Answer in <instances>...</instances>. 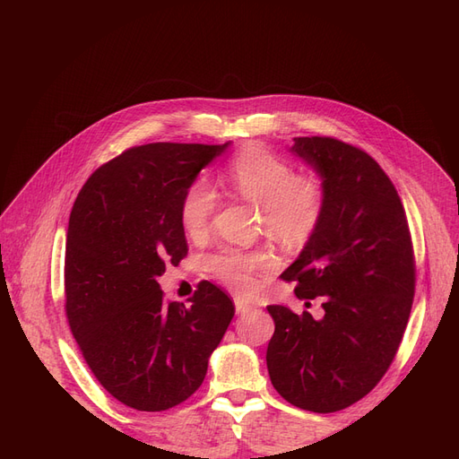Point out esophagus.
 <instances>
[{
  "mask_svg": "<svg viewBox=\"0 0 459 459\" xmlns=\"http://www.w3.org/2000/svg\"><path fill=\"white\" fill-rule=\"evenodd\" d=\"M251 310H253L251 304H247V302H243V300H235V312H238L239 316L248 314Z\"/></svg>",
  "mask_w": 459,
  "mask_h": 459,
  "instance_id": "obj_1",
  "label": "esophagus"
}]
</instances>
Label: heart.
I'll return each instance as SVG.
<instances>
[{
	"label": "heart",
	"mask_w": 459,
	"mask_h": 459,
	"mask_svg": "<svg viewBox=\"0 0 459 459\" xmlns=\"http://www.w3.org/2000/svg\"><path fill=\"white\" fill-rule=\"evenodd\" d=\"M228 182L243 199L262 208L266 233L287 247H302L312 239L324 218L325 193L319 179L297 176L293 166L264 145H248L230 162ZM218 206V193L206 182L195 179L179 204V220L191 238H201L211 228ZM273 266L270 253H241L226 248L212 256L211 268L241 295L256 289V272Z\"/></svg>",
	"instance_id": "heart-1"
}]
</instances>
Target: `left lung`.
<instances>
[{
	"label": "left lung",
	"mask_w": 459,
	"mask_h": 459,
	"mask_svg": "<svg viewBox=\"0 0 459 459\" xmlns=\"http://www.w3.org/2000/svg\"><path fill=\"white\" fill-rule=\"evenodd\" d=\"M322 179L324 218L281 273L324 314L268 307L275 331L266 364L290 404L316 413L349 408L381 381L410 317L415 264L404 206L368 152L333 137H295L289 149Z\"/></svg>",
	"instance_id": "left-lung-1"
}]
</instances>
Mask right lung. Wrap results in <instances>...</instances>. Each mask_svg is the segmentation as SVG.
Returning <instances> with one entry per match:
<instances>
[{
    "mask_svg": "<svg viewBox=\"0 0 459 459\" xmlns=\"http://www.w3.org/2000/svg\"><path fill=\"white\" fill-rule=\"evenodd\" d=\"M228 145L134 147L97 169L74 201L68 325L97 381L134 410L162 411L195 393L235 314L211 281L199 283L189 307L166 300L157 281L187 255L186 189Z\"/></svg>",
    "mask_w": 459,
    "mask_h": 459,
    "instance_id": "right-lung-1",
    "label": "right lung"
}]
</instances>
